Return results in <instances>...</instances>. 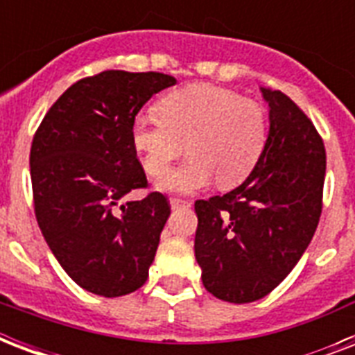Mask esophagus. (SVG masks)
<instances>
[{"mask_svg": "<svg viewBox=\"0 0 355 355\" xmlns=\"http://www.w3.org/2000/svg\"><path fill=\"white\" fill-rule=\"evenodd\" d=\"M169 202H171L173 208H180V206H189V200L178 199V197H171V200H169Z\"/></svg>", "mask_w": 355, "mask_h": 355, "instance_id": "1", "label": "esophagus"}]
</instances>
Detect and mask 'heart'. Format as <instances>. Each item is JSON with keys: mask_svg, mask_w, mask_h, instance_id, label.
<instances>
[{"mask_svg": "<svg viewBox=\"0 0 355 355\" xmlns=\"http://www.w3.org/2000/svg\"><path fill=\"white\" fill-rule=\"evenodd\" d=\"M156 114H139L130 127L134 149L145 173L162 177L186 150L189 158L160 180L162 189L193 191L214 177L234 188L258 166L269 121L259 103L214 85L173 90L156 105Z\"/></svg>", "mask_w": 355, "mask_h": 355, "instance_id": "b5f03b06", "label": "heart"}]
</instances>
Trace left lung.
<instances>
[{
    "mask_svg": "<svg viewBox=\"0 0 355 355\" xmlns=\"http://www.w3.org/2000/svg\"><path fill=\"white\" fill-rule=\"evenodd\" d=\"M261 92L270 127L258 166L232 191L195 200V258L202 284L234 304L259 300L280 286L322 214L324 141L291 97Z\"/></svg>",
    "mask_w": 355,
    "mask_h": 355,
    "instance_id": "1",
    "label": "left lung"
}]
</instances>
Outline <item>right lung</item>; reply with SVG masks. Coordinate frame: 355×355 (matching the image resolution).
Masks as SVG:
<instances>
[{
  "label": "right lung",
  "mask_w": 355,
  "mask_h": 355,
  "mask_svg": "<svg viewBox=\"0 0 355 355\" xmlns=\"http://www.w3.org/2000/svg\"><path fill=\"white\" fill-rule=\"evenodd\" d=\"M177 83L158 71L105 69L71 85L31 145V182L42 236L69 278L101 297L144 286L171 214L160 191L130 200L147 177L130 138L139 108Z\"/></svg>",
  "instance_id": "obj_1"
}]
</instances>
